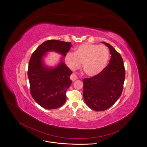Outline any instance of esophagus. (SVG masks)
Here are the masks:
<instances>
[{
  "label": "esophagus",
  "mask_w": 147,
  "mask_h": 147,
  "mask_svg": "<svg viewBox=\"0 0 147 147\" xmlns=\"http://www.w3.org/2000/svg\"><path fill=\"white\" fill-rule=\"evenodd\" d=\"M70 79H71V80L74 81V80L78 79V77H77V76H76V74L73 73V74L71 75V76H70Z\"/></svg>",
  "instance_id": "34e87169"
}]
</instances>
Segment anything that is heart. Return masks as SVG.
<instances>
[{"instance_id":"1","label":"heart","mask_w":147,"mask_h":147,"mask_svg":"<svg viewBox=\"0 0 147 147\" xmlns=\"http://www.w3.org/2000/svg\"><path fill=\"white\" fill-rule=\"evenodd\" d=\"M109 56V50L105 46L85 43L76 47L74 53H67L65 61L67 66L73 70L79 68L83 63L85 73L94 76L103 71Z\"/></svg>"}]
</instances>
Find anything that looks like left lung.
Segmentation results:
<instances>
[{
    "mask_svg": "<svg viewBox=\"0 0 147 147\" xmlns=\"http://www.w3.org/2000/svg\"><path fill=\"white\" fill-rule=\"evenodd\" d=\"M102 43L110 50L109 64L98 75L83 80L84 100L95 111H105L115 103L122 94L125 80L124 65L120 54L111 44Z\"/></svg>",
    "mask_w": 147,
    "mask_h": 147,
    "instance_id": "left-lung-1",
    "label": "left lung"
}]
</instances>
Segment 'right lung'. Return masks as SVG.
<instances>
[{
    "label": "right lung",
    "instance_id": "obj_1",
    "mask_svg": "<svg viewBox=\"0 0 147 147\" xmlns=\"http://www.w3.org/2000/svg\"><path fill=\"white\" fill-rule=\"evenodd\" d=\"M71 46V42L48 40L38 46L31 56L28 71L30 93L44 109H56L66 101L65 92L72 83L69 79L72 71L65 65L63 58ZM50 51L63 56L55 67H49L44 62V58Z\"/></svg>",
    "mask_w": 147,
    "mask_h": 147
}]
</instances>
